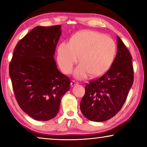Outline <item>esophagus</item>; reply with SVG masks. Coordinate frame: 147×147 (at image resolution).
I'll return each mask as SVG.
<instances>
[{
  "instance_id": "1",
  "label": "esophagus",
  "mask_w": 147,
  "mask_h": 147,
  "mask_svg": "<svg viewBox=\"0 0 147 147\" xmlns=\"http://www.w3.org/2000/svg\"><path fill=\"white\" fill-rule=\"evenodd\" d=\"M78 83L76 81H75V80H72L71 81V86H76V85H77Z\"/></svg>"
}]
</instances>
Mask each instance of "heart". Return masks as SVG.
Masks as SVG:
<instances>
[{"mask_svg":"<svg viewBox=\"0 0 147 147\" xmlns=\"http://www.w3.org/2000/svg\"><path fill=\"white\" fill-rule=\"evenodd\" d=\"M116 53L114 40L96 31H82L75 34L70 43L63 42L58 48L57 61L66 74L71 71L79 59L81 63L76 69L78 78L88 74L100 76L109 69Z\"/></svg>","mask_w":147,"mask_h":147,"instance_id":"heart-1","label":"heart"}]
</instances>
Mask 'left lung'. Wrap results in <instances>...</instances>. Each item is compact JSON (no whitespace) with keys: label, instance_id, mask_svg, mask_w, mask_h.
<instances>
[{"label":"left lung","instance_id":"1","mask_svg":"<svg viewBox=\"0 0 147 147\" xmlns=\"http://www.w3.org/2000/svg\"><path fill=\"white\" fill-rule=\"evenodd\" d=\"M117 49L108 71L86 85L80 110L92 121H106L115 116L123 106L133 84L131 54L119 37H117Z\"/></svg>","mask_w":147,"mask_h":147}]
</instances>
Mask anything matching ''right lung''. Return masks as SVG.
I'll use <instances>...</instances> for the list:
<instances>
[{"instance_id": "1", "label": "right lung", "mask_w": 147, "mask_h": 147, "mask_svg": "<svg viewBox=\"0 0 147 147\" xmlns=\"http://www.w3.org/2000/svg\"><path fill=\"white\" fill-rule=\"evenodd\" d=\"M61 25L37 26L15 46L9 76L20 108L37 120H49L59 112L69 90L70 79L57 67L54 54Z\"/></svg>"}]
</instances>
